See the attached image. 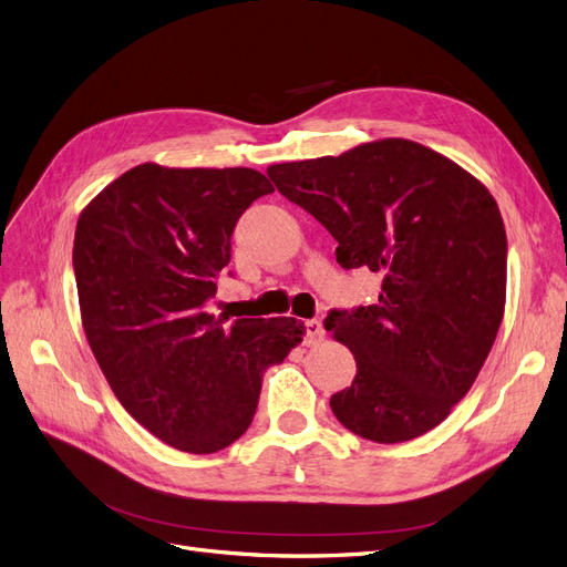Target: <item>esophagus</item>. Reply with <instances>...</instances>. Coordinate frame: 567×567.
Instances as JSON below:
<instances>
[{
	"instance_id": "esophagus-1",
	"label": "esophagus",
	"mask_w": 567,
	"mask_h": 567,
	"mask_svg": "<svg viewBox=\"0 0 567 567\" xmlns=\"http://www.w3.org/2000/svg\"><path fill=\"white\" fill-rule=\"evenodd\" d=\"M303 327H306V343L308 346H316L324 339V329H322L320 320H306Z\"/></svg>"
}]
</instances>
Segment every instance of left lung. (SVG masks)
Returning a JSON list of instances; mask_svg holds the SVG:
<instances>
[{
	"label": "left lung",
	"mask_w": 567,
	"mask_h": 567,
	"mask_svg": "<svg viewBox=\"0 0 567 567\" xmlns=\"http://www.w3.org/2000/svg\"><path fill=\"white\" fill-rule=\"evenodd\" d=\"M316 217L341 268L383 278L379 301L329 310L324 329L358 362L331 394L339 423L400 444L436 427L470 392L505 316L507 234L488 188L411 140L268 167Z\"/></svg>",
	"instance_id": "left-lung-1"
}]
</instances>
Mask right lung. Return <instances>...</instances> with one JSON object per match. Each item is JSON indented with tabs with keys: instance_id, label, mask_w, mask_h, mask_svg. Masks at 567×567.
Masks as SVG:
<instances>
[{
	"instance_id": "obj_1",
	"label": "right lung",
	"mask_w": 567,
	"mask_h": 567,
	"mask_svg": "<svg viewBox=\"0 0 567 567\" xmlns=\"http://www.w3.org/2000/svg\"><path fill=\"white\" fill-rule=\"evenodd\" d=\"M272 194L251 167L123 173L81 213V322L116 400L167 446L217 453L255 417L264 371L303 341L295 318H215L205 303L245 209Z\"/></svg>"
}]
</instances>
